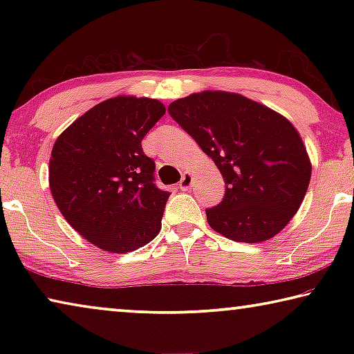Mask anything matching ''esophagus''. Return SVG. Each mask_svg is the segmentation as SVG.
Here are the masks:
<instances>
[{"label": "esophagus", "mask_w": 354, "mask_h": 354, "mask_svg": "<svg viewBox=\"0 0 354 354\" xmlns=\"http://www.w3.org/2000/svg\"><path fill=\"white\" fill-rule=\"evenodd\" d=\"M192 183H194V173L185 171L181 178V181H179V189L189 190L192 187Z\"/></svg>", "instance_id": "esophagus-1"}]
</instances>
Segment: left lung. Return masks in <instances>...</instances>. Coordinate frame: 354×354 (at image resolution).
<instances>
[{
	"label": "left lung",
	"mask_w": 354,
	"mask_h": 354,
	"mask_svg": "<svg viewBox=\"0 0 354 354\" xmlns=\"http://www.w3.org/2000/svg\"><path fill=\"white\" fill-rule=\"evenodd\" d=\"M170 115L211 158L225 179V198L206 209L215 232L259 243L284 230L301 206L313 164L297 128L266 104L225 91L173 101Z\"/></svg>",
	"instance_id": "8db88e82"
}]
</instances>
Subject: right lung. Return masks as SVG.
Masks as SVG:
<instances>
[{
  "mask_svg": "<svg viewBox=\"0 0 354 354\" xmlns=\"http://www.w3.org/2000/svg\"><path fill=\"white\" fill-rule=\"evenodd\" d=\"M164 113L159 100L118 95L82 113L53 145V198L95 247L129 253L159 234L170 194L156 187L142 139Z\"/></svg>",
  "mask_w": 354,
  "mask_h": 354,
  "instance_id": "1",
  "label": "right lung"
}]
</instances>
